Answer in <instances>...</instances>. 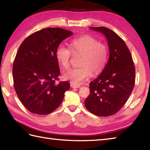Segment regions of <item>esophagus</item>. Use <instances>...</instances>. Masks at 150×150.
Wrapping results in <instances>:
<instances>
[{
	"mask_svg": "<svg viewBox=\"0 0 150 150\" xmlns=\"http://www.w3.org/2000/svg\"><path fill=\"white\" fill-rule=\"evenodd\" d=\"M71 88H80L81 86L79 84H73V83H71Z\"/></svg>",
	"mask_w": 150,
	"mask_h": 150,
	"instance_id": "1",
	"label": "esophagus"
}]
</instances>
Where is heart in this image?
I'll use <instances>...</instances> for the list:
<instances>
[{
    "mask_svg": "<svg viewBox=\"0 0 150 150\" xmlns=\"http://www.w3.org/2000/svg\"><path fill=\"white\" fill-rule=\"evenodd\" d=\"M70 50L63 45L56 49V57L64 69H69L73 54H82L81 66L64 73V77L73 84H80L92 74H98L105 66L108 59V47L105 43L90 35H84L70 41Z\"/></svg>",
    "mask_w": 150,
    "mask_h": 150,
    "instance_id": "1",
    "label": "heart"
}]
</instances>
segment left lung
I'll use <instances>...</instances> for the list:
<instances>
[{
    "label": "left lung",
    "instance_id": "obj_1",
    "mask_svg": "<svg viewBox=\"0 0 150 150\" xmlns=\"http://www.w3.org/2000/svg\"><path fill=\"white\" fill-rule=\"evenodd\" d=\"M90 28L106 36L110 56L102 73L90 83L85 107L96 116H112L121 109L133 91L135 67L129 49L118 34L103 26Z\"/></svg>",
    "mask_w": 150,
    "mask_h": 150
}]
</instances>
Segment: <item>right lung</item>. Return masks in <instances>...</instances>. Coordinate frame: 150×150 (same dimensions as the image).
Listing matches in <instances>:
<instances>
[{
	"instance_id": "1",
	"label": "right lung",
	"mask_w": 150,
	"mask_h": 150,
	"mask_svg": "<svg viewBox=\"0 0 150 150\" xmlns=\"http://www.w3.org/2000/svg\"><path fill=\"white\" fill-rule=\"evenodd\" d=\"M73 32L46 28L28 36L21 44L13 64V86L19 100L30 112L45 115L54 111L69 89L60 74L56 49Z\"/></svg>"
}]
</instances>
